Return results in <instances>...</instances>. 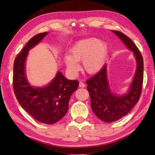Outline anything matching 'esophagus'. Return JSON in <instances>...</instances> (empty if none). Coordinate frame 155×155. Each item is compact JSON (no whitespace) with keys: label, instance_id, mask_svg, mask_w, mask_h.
<instances>
[{"label":"esophagus","instance_id":"34e87169","mask_svg":"<svg viewBox=\"0 0 155 155\" xmlns=\"http://www.w3.org/2000/svg\"><path fill=\"white\" fill-rule=\"evenodd\" d=\"M79 87H81V88L85 87V84L83 83V82H80V83H79Z\"/></svg>","mask_w":155,"mask_h":155}]
</instances>
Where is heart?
<instances>
[{"label": "heart", "instance_id": "obj_1", "mask_svg": "<svg viewBox=\"0 0 155 155\" xmlns=\"http://www.w3.org/2000/svg\"><path fill=\"white\" fill-rule=\"evenodd\" d=\"M108 46L105 42L97 38H88L76 42L70 50V54H65L66 67L72 73H77L82 61L83 70L88 74L97 73L106 62Z\"/></svg>", "mask_w": 155, "mask_h": 155}]
</instances>
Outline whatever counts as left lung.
Instances as JSON below:
<instances>
[{
  "instance_id": "left-lung-1",
  "label": "left lung",
  "mask_w": 155,
  "mask_h": 155,
  "mask_svg": "<svg viewBox=\"0 0 155 155\" xmlns=\"http://www.w3.org/2000/svg\"><path fill=\"white\" fill-rule=\"evenodd\" d=\"M133 52L137 61V70L132 83L126 94H117L111 91L107 77V64L87 81V90L91 97V108L101 120L112 123L120 119L132 110L139 100L143 82V58L135 44L123 32L112 30Z\"/></svg>"
}]
</instances>
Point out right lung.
<instances>
[{
    "instance_id": "right-lung-1",
    "label": "right lung",
    "mask_w": 155,
    "mask_h": 155,
    "mask_svg": "<svg viewBox=\"0 0 155 155\" xmlns=\"http://www.w3.org/2000/svg\"><path fill=\"white\" fill-rule=\"evenodd\" d=\"M48 34L42 32L29 40L16 57L13 66V88L23 109L41 123L52 124L60 120L68 109L71 96L77 89L78 81L68 80L60 71L47 86L32 87L25 73V62L28 51Z\"/></svg>"
}]
</instances>
